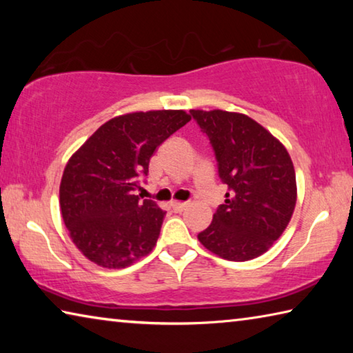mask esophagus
Masks as SVG:
<instances>
[{"label": "esophagus", "instance_id": "34e87169", "mask_svg": "<svg viewBox=\"0 0 353 353\" xmlns=\"http://www.w3.org/2000/svg\"><path fill=\"white\" fill-rule=\"evenodd\" d=\"M188 207V204L187 202H171V208H172V212H176V213H181V212H183L185 208Z\"/></svg>", "mask_w": 353, "mask_h": 353}]
</instances>
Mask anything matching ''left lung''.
Segmentation results:
<instances>
[{"mask_svg": "<svg viewBox=\"0 0 353 353\" xmlns=\"http://www.w3.org/2000/svg\"><path fill=\"white\" fill-rule=\"evenodd\" d=\"M210 139L229 193L198 235L202 246L230 261L265 254L291 221L297 199L294 165L282 141L244 113L190 110Z\"/></svg>", "mask_w": 353, "mask_h": 353, "instance_id": "8db88e82", "label": "left lung"}]
</instances>
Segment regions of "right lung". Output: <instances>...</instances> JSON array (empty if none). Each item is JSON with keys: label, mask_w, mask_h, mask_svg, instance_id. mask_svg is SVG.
<instances>
[{"label": "right lung", "mask_w": 353, "mask_h": 353, "mask_svg": "<svg viewBox=\"0 0 353 353\" xmlns=\"http://www.w3.org/2000/svg\"><path fill=\"white\" fill-rule=\"evenodd\" d=\"M190 119L185 110L124 113L71 155L59 198L71 241L85 259L121 270L154 249L166 213L135 191L155 149Z\"/></svg>", "instance_id": "add662e5"}]
</instances>
